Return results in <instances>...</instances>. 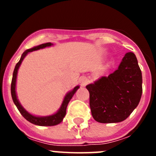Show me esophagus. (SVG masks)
<instances>
[{
  "instance_id": "34e87169",
  "label": "esophagus",
  "mask_w": 156,
  "mask_h": 156,
  "mask_svg": "<svg viewBox=\"0 0 156 156\" xmlns=\"http://www.w3.org/2000/svg\"><path fill=\"white\" fill-rule=\"evenodd\" d=\"M88 79L87 78V77H84V76H83L82 78L80 79V82L81 85L82 86H86L87 84V83H88Z\"/></svg>"
}]
</instances>
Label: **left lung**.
Masks as SVG:
<instances>
[{
  "label": "left lung",
  "mask_w": 156,
  "mask_h": 156,
  "mask_svg": "<svg viewBox=\"0 0 156 156\" xmlns=\"http://www.w3.org/2000/svg\"><path fill=\"white\" fill-rule=\"evenodd\" d=\"M94 119L101 123L119 122L137 108L142 94V74L133 52H128L116 70L86 86Z\"/></svg>",
  "instance_id": "left-lung-1"
}]
</instances>
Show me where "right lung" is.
<instances>
[{
	"mask_svg": "<svg viewBox=\"0 0 156 156\" xmlns=\"http://www.w3.org/2000/svg\"><path fill=\"white\" fill-rule=\"evenodd\" d=\"M53 44L51 43H46V44H42L37 45V46L34 47V48L28 49V50L25 51L22 55L20 60L19 62L16 64L15 69L13 72V76H12V85H11V93H12V100H13L14 103L16 105L17 108L19 111L20 112V113L22 114L25 119L28 120L29 122L33 123V124L37 125V126H55V125L59 124L63 120L64 117L66 116V108L68 106L69 102L72 99L73 96L75 94L76 90L80 88V86H76L71 90L70 91L67 92L65 95L64 99L62 101L60 108H58L55 113L52 114V115H45V116H41V115H35L29 112L28 111L25 109L23 108V106L22 105L21 103L19 102V99L17 97V93H16V81H17V75H18V71L19 69L21 66L22 62H23V59L26 58V56L28 55L29 53L34 51L40 50V49H43V48H48V47H51Z\"/></svg>",
	"mask_w": 156,
	"mask_h": 156,
	"instance_id": "1",
	"label": "right lung"
}]
</instances>
